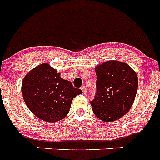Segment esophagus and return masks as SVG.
<instances>
[{
    "instance_id": "obj_1",
    "label": "esophagus",
    "mask_w": 160,
    "mask_h": 160,
    "mask_svg": "<svg viewBox=\"0 0 160 160\" xmlns=\"http://www.w3.org/2000/svg\"><path fill=\"white\" fill-rule=\"evenodd\" d=\"M81 89H82V92H83V93H84V94H86V92H87V90H86V86H82Z\"/></svg>"
}]
</instances>
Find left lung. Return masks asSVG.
<instances>
[{
  "instance_id": "8db88e82",
  "label": "left lung",
  "mask_w": 160,
  "mask_h": 160,
  "mask_svg": "<svg viewBox=\"0 0 160 160\" xmlns=\"http://www.w3.org/2000/svg\"><path fill=\"white\" fill-rule=\"evenodd\" d=\"M97 91L90 104L96 116L113 122L133 105L138 86L136 72L127 63L110 60L96 68Z\"/></svg>"
}]
</instances>
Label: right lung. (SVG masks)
I'll return each instance as SVG.
<instances>
[{"instance_id": "1", "label": "right lung", "mask_w": 160, "mask_h": 160, "mask_svg": "<svg viewBox=\"0 0 160 160\" xmlns=\"http://www.w3.org/2000/svg\"><path fill=\"white\" fill-rule=\"evenodd\" d=\"M22 92L33 115L45 122H55L66 117L73 99L82 91L61 78L60 73L48 63H42L25 76Z\"/></svg>"}]
</instances>
